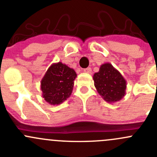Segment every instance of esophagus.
<instances>
[{"label": "esophagus", "mask_w": 157, "mask_h": 157, "mask_svg": "<svg viewBox=\"0 0 157 157\" xmlns=\"http://www.w3.org/2000/svg\"><path fill=\"white\" fill-rule=\"evenodd\" d=\"M84 72L88 73V74H91V73H92V69H91V68H85V69H84Z\"/></svg>", "instance_id": "1"}]
</instances>
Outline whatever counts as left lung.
<instances>
[{
    "label": "left lung",
    "mask_w": 157,
    "mask_h": 157,
    "mask_svg": "<svg viewBox=\"0 0 157 157\" xmlns=\"http://www.w3.org/2000/svg\"><path fill=\"white\" fill-rule=\"evenodd\" d=\"M93 80L98 93L109 103L118 102L126 95V79L112 64H102Z\"/></svg>",
    "instance_id": "8db88e82"
}]
</instances>
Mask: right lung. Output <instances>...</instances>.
Wrapping results in <instances>:
<instances>
[{"mask_svg":"<svg viewBox=\"0 0 157 157\" xmlns=\"http://www.w3.org/2000/svg\"><path fill=\"white\" fill-rule=\"evenodd\" d=\"M77 74L62 62L53 63L41 81L42 97L50 105H59L71 95Z\"/></svg>","mask_w":157,"mask_h":157,"instance_id":"1","label":"right lung"}]
</instances>
